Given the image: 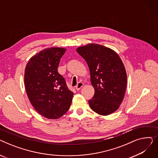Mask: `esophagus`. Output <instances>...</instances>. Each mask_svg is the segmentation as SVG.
<instances>
[{"label": "esophagus", "mask_w": 158, "mask_h": 158, "mask_svg": "<svg viewBox=\"0 0 158 158\" xmlns=\"http://www.w3.org/2000/svg\"><path fill=\"white\" fill-rule=\"evenodd\" d=\"M83 85H84V84L82 83V82H78L77 85V86H76V89L77 90H79V89H80L82 86H83Z\"/></svg>", "instance_id": "34e87169"}]
</instances>
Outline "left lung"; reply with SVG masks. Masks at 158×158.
<instances>
[{
    "instance_id": "obj_1",
    "label": "left lung",
    "mask_w": 158,
    "mask_h": 158,
    "mask_svg": "<svg viewBox=\"0 0 158 158\" xmlns=\"http://www.w3.org/2000/svg\"><path fill=\"white\" fill-rule=\"evenodd\" d=\"M76 51L88 64L95 89L88 101L91 109L101 115L114 113L123 101L127 81L120 56L113 49L95 44L79 47Z\"/></svg>"
}]
</instances>
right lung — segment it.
Wrapping results in <instances>:
<instances>
[{
    "instance_id": "add662e5",
    "label": "right lung",
    "mask_w": 158,
    "mask_h": 158,
    "mask_svg": "<svg viewBox=\"0 0 158 158\" xmlns=\"http://www.w3.org/2000/svg\"><path fill=\"white\" fill-rule=\"evenodd\" d=\"M66 48L50 47L30 58L24 72L29 100L36 111L48 119L61 118L70 108L73 93L57 72Z\"/></svg>"
}]
</instances>
